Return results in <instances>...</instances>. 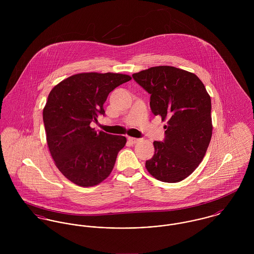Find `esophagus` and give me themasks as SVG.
<instances>
[{
	"label": "esophagus",
	"mask_w": 254,
	"mask_h": 254,
	"mask_svg": "<svg viewBox=\"0 0 254 254\" xmlns=\"http://www.w3.org/2000/svg\"><path fill=\"white\" fill-rule=\"evenodd\" d=\"M128 141H129V143H130V144H132V145H135V144H137V143L140 141V139H137V138H133V137H129V138H128Z\"/></svg>",
	"instance_id": "esophagus-1"
}]
</instances>
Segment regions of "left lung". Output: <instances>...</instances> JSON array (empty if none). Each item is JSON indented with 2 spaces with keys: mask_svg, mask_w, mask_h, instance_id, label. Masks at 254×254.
Instances as JSON below:
<instances>
[{
  "mask_svg": "<svg viewBox=\"0 0 254 254\" xmlns=\"http://www.w3.org/2000/svg\"><path fill=\"white\" fill-rule=\"evenodd\" d=\"M132 76L150 94L152 113L167 120L165 139L153 142L154 155L145 168L159 181H182L199 165L210 143V96L195 74L177 67L154 66Z\"/></svg>",
  "mask_w": 254,
  "mask_h": 254,
  "instance_id": "obj_1",
  "label": "left lung"
}]
</instances>
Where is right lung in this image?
Segmentation results:
<instances>
[{
    "label": "right lung",
    "mask_w": 254,
    "mask_h": 254,
    "mask_svg": "<svg viewBox=\"0 0 254 254\" xmlns=\"http://www.w3.org/2000/svg\"><path fill=\"white\" fill-rule=\"evenodd\" d=\"M131 79L120 73H79L50 92L43 109L47 143L56 166L69 181L92 187L111 173L127 140L97 132L90 124L105 114L109 93Z\"/></svg>",
    "instance_id": "obj_1"
}]
</instances>
